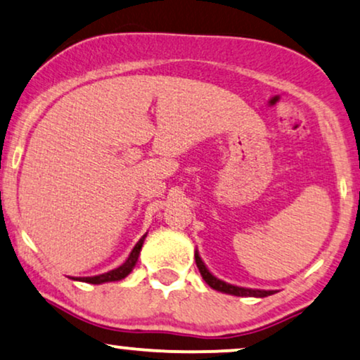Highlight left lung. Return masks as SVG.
Segmentation results:
<instances>
[{"instance_id": "left-lung-1", "label": "left lung", "mask_w": 360, "mask_h": 360, "mask_svg": "<svg viewBox=\"0 0 360 360\" xmlns=\"http://www.w3.org/2000/svg\"><path fill=\"white\" fill-rule=\"evenodd\" d=\"M195 263H198V268L200 271V275L205 280V283H207L210 288L217 290V291H222V293H229V295H236V296H257V298H265V296H270L273 295V291H263V290H248V288H238V286H233V285H229L225 283V281H220L217 278L212 276L209 273L207 268H205L204 262L200 260V257L198 255V252H195Z\"/></svg>"}]
</instances>
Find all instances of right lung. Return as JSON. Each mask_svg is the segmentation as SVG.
<instances>
[{"label":"right lung","mask_w":360,"mask_h":360,"mask_svg":"<svg viewBox=\"0 0 360 360\" xmlns=\"http://www.w3.org/2000/svg\"><path fill=\"white\" fill-rule=\"evenodd\" d=\"M145 237L146 236H143L140 238V242L136 243L135 248H133L130 253V257H128V260L124 262L122 266L115 268V270L103 273V275H98V276H85L82 278V281H85V283H92V285H100V283H107V281L123 280V278L133 270V266H135V263L138 262V257H140V250L143 247V242H145Z\"/></svg>","instance_id":"obj_1"}]
</instances>
